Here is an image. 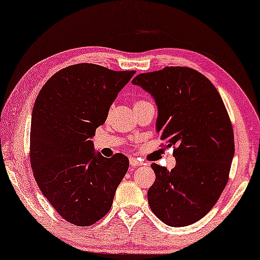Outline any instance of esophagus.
<instances>
[{
    "label": "esophagus",
    "instance_id": "1",
    "mask_svg": "<svg viewBox=\"0 0 260 260\" xmlns=\"http://www.w3.org/2000/svg\"><path fill=\"white\" fill-rule=\"evenodd\" d=\"M129 165H131V167H132V168H135V167H138V166H141V165H142V162H141V161H139L138 158L132 157L131 160H129Z\"/></svg>",
    "mask_w": 260,
    "mask_h": 260
}]
</instances>
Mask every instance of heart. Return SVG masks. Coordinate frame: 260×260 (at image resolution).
<instances>
[{
    "label": "heart",
    "mask_w": 260,
    "mask_h": 260,
    "mask_svg": "<svg viewBox=\"0 0 260 260\" xmlns=\"http://www.w3.org/2000/svg\"><path fill=\"white\" fill-rule=\"evenodd\" d=\"M140 103H145V102H137L135 103V105H137V104H140Z\"/></svg>",
    "instance_id": "b5f03b06"
}]
</instances>
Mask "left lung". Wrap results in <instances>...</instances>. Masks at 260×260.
I'll use <instances>...</instances> for the list:
<instances>
[{
  "instance_id": "left-lung-1",
  "label": "left lung",
  "mask_w": 260,
  "mask_h": 260,
  "mask_svg": "<svg viewBox=\"0 0 260 260\" xmlns=\"http://www.w3.org/2000/svg\"><path fill=\"white\" fill-rule=\"evenodd\" d=\"M132 83L155 99L156 132L176 158L172 170L152 164L149 207L169 226L190 225L211 210L229 180L235 140L225 105L211 81L190 68L140 73Z\"/></svg>"
}]
</instances>
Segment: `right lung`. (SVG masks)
<instances>
[{
    "instance_id": "right-lung-1",
    "label": "right lung",
    "mask_w": 260,
    "mask_h": 260,
    "mask_svg": "<svg viewBox=\"0 0 260 260\" xmlns=\"http://www.w3.org/2000/svg\"><path fill=\"white\" fill-rule=\"evenodd\" d=\"M135 71L81 63L55 73L37 95L31 117L30 162L35 180L69 223L103 218L128 170V157L95 153L91 139Z\"/></svg>"
}]
</instances>
